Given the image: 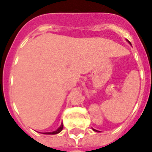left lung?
Listing matches in <instances>:
<instances>
[{"instance_id":"1","label":"left lung","mask_w":152,"mask_h":152,"mask_svg":"<svg viewBox=\"0 0 152 152\" xmlns=\"http://www.w3.org/2000/svg\"><path fill=\"white\" fill-rule=\"evenodd\" d=\"M127 41H128V40H127ZM128 42H129V41H128ZM129 44H130V42H129ZM130 45H131V44H130ZM93 130H94V131L97 132V130H96V129H93Z\"/></svg>"}]
</instances>
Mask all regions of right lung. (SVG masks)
<instances>
[{
	"label": "right lung",
	"mask_w": 152,
	"mask_h": 152,
	"mask_svg": "<svg viewBox=\"0 0 152 152\" xmlns=\"http://www.w3.org/2000/svg\"><path fill=\"white\" fill-rule=\"evenodd\" d=\"M62 129H63V124L61 123V126H59V127L55 131L48 132V133H44V134H58V133H60V132L62 130Z\"/></svg>",
	"instance_id": "obj_1"
}]
</instances>
